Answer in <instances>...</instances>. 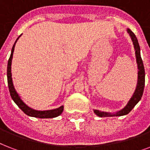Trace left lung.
Returning a JSON list of instances; mask_svg holds the SVG:
<instances>
[{
  "mask_svg": "<svg viewBox=\"0 0 150 150\" xmlns=\"http://www.w3.org/2000/svg\"><path fill=\"white\" fill-rule=\"evenodd\" d=\"M129 35H130L132 40L133 42V45L135 50V57H136V62L138 64V81L137 85H136V88H135V93H133L132 98L129 100L128 103H127L125 107H124L123 109L116 112L115 114H110V113H107V112L100 111L98 110H94V113L99 117H117V116H123L128 114L134 108L135 105L137 104L139 101L141 100L143 94V90H144L145 86V69L144 65H143V62H142V57L140 55V47L138 42V40L136 36L133 32L131 29H127Z\"/></svg>",
  "mask_w": 150,
  "mask_h": 150,
  "instance_id": "8db88e82",
  "label": "left lung"
}]
</instances>
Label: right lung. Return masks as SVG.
I'll use <instances>...</instances> for the list:
<instances>
[{
	"label": "right lung",
	"instance_id": "right-lung-1",
	"mask_svg": "<svg viewBox=\"0 0 150 150\" xmlns=\"http://www.w3.org/2000/svg\"><path fill=\"white\" fill-rule=\"evenodd\" d=\"M20 36H18L19 38ZM18 38L16 40V41L14 43V45L11 49V56L9 57L8 63V68H7V77H8V88H9V92H10V95L11 96L12 100H14V102L18 105V107H19L20 109L22 110V111L24 112L25 114L29 115V116L34 117H39V118H53V117H56L59 116L60 114L64 110V106L56 108L54 110H36L30 108L28 107L25 103L20 96H18V94L17 93V92L15 91V87L13 85L12 82V78H11V61H12L13 57V53H14V50H15V43L18 40Z\"/></svg>",
	"mask_w": 150,
	"mask_h": 150
}]
</instances>
